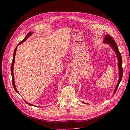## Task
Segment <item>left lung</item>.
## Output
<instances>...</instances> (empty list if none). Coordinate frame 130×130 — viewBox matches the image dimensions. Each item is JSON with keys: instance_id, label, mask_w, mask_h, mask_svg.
Listing matches in <instances>:
<instances>
[{"instance_id": "1", "label": "left lung", "mask_w": 130, "mask_h": 130, "mask_svg": "<svg viewBox=\"0 0 130 130\" xmlns=\"http://www.w3.org/2000/svg\"><path fill=\"white\" fill-rule=\"evenodd\" d=\"M103 43H106L107 44L109 45V46L110 47H112V48L113 49V50L115 52V53H116V55H117V58L118 59V69H119V80L117 84V85L115 88L114 91V94L113 96L114 95V94H115V92L117 90V89L122 80V73H123V70H122V58H121V55L120 53L119 52L118 48L117 47V45L116 43V42L114 41V40H113V39L112 38V37H111L110 35L106 34L105 36L104 39L103 40ZM83 103L85 104H87L85 102H82Z\"/></svg>"}]
</instances>
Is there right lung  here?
<instances>
[{
	"instance_id": "obj_1",
	"label": "right lung",
	"mask_w": 130,
	"mask_h": 130,
	"mask_svg": "<svg viewBox=\"0 0 130 130\" xmlns=\"http://www.w3.org/2000/svg\"><path fill=\"white\" fill-rule=\"evenodd\" d=\"M32 33H33V32H29L28 34H27V35L26 36V37H25V38L23 40H22L19 44H18V45H17V46H18L19 45H20L21 44H22L23 42H24L28 38H29V36H30V35H31L32 34ZM16 50H17V47L15 48V50H14V53H13V60H12V65H11V75H12V84H13V87H14V89H15V90L16 91V92H17L18 94H19L18 93V91H17V90L16 89V86H15V81H14V73H13V66H14V62H15V54H16ZM25 101V100H24ZM26 103H27V104H28V105H31V106H35L34 105H33V104H30V103H28V102H26Z\"/></svg>"
}]
</instances>
